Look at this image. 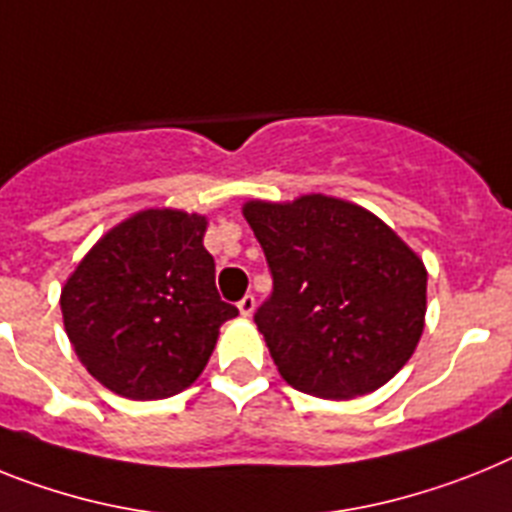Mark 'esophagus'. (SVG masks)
<instances>
[{
  "label": "esophagus",
  "mask_w": 512,
  "mask_h": 512,
  "mask_svg": "<svg viewBox=\"0 0 512 512\" xmlns=\"http://www.w3.org/2000/svg\"><path fill=\"white\" fill-rule=\"evenodd\" d=\"M238 310H240V316L248 318L253 313V310H256V298H253V295H246V298H243L238 303Z\"/></svg>",
  "instance_id": "obj_1"
}]
</instances>
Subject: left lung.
Masks as SVG:
<instances>
[{
	"label": "left lung",
	"instance_id": "8db88e82",
	"mask_svg": "<svg viewBox=\"0 0 512 512\" xmlns=\"http://www.w3.org/2000/svg\"><path fill=\"white\" fill-rule=\"evenodd\" d=\"M243 217L274 277L256 326L279 375L329 401L386 386L425 331L417 253L370 209L336 196L251 199Z\"/></svg>",
	"mask_w": 512,
	"mask_h": 512
}]
</instances>
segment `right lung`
<instances>
[{
	"instance_id": "add662e5",
	"label": "right lung",
	"mask_w": 512,
	"mask_h": 512,
	"mask_svg": "<svg viewBox=\"0 0 512 512\" xmlns=\"http://www.w3.org/2000/svg\"><path fill=\"white\" fill-rule=\"evenodd\" d=\"M209 220L152 207L113 225L61 287L80 362L124 399H168L207 368L220 326L238 316L214 287Z\"/></svg>"
}]
</instances>
